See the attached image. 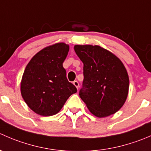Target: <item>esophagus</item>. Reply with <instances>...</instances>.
Wrapping results in <instances>:
<instances>
[{"instance_id":"obj_1","label":"esophagus","mask_w":151,"mask_h":151,"mask_svg":"<svg viewBox=\"0 0 151 151\" xmlns=\"http://www.w3.org/2000/svg\"><path fill=\"white\" fill-rule=\"evenodd\" d=\"M73 84L75 85V87L77 88V89H79V87H80V84H79L78 81H77V80H76V81H74V82H73Z\"/></svg>"}]
</instances>
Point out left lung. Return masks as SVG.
Returning <instances> with one entry per match:
<instances>
[{"mask_svg":"<svg viewBox=\"0 0 151 151\" xmlns=\"http://www.w3.org/2000/svg\"><path fill=\"white\" fill-rule=\"evenodd\" d=\"M74 51L84 65L79 94L90 112L98 118L118 112L129 88V75L121 60L97 45H75Z\"/></svg>","mask_w":151,"mask_h":151,"instance_id":"1","label":"left lung"}]
</instances>
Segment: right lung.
Listing matches in <instances>:
<instances>
[{
	"mask_svg": "<svg viewBox=\"0 0 151 151\" xmlns=\"http://www.w3.org/2000/svg\"><path fill=\"white\" fill-rule=\"evenodd\" d=\"M69 46L57 43L36 53L27 65L21 81V94L27 105L38 115L57 114L77 88L66 78L63 66Z\"/></svg>",
	"mask_w": 151,
	"mask_h": 151,
	"instance_id": "1",
	"label": "right lung"
}]
</instances>
